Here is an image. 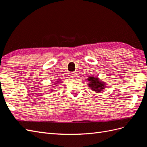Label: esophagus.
I'll return each mask as SVG.
<instances>
[{"instance_id": "34e87169", "label": "esophagus", "mask_w": 147, "mask_h": 147, "mask_svg": "<svg viewBox=\"0 0 147 147\" xmlns=\"http://www.w3.org/2000/svg\"><path fill=\"white\" fill-rule=\"evenodd\" d=\"M71 75H72L74 78H77L78 77V74L76 72H72L71 74Z\"/></svg>"}]
</instances>
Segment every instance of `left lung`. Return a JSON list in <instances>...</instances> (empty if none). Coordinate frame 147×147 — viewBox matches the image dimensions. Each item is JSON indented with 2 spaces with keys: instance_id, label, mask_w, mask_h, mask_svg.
<instances>
[{
  "instance_id": "1",
  "label": "left lung",
  "mask_w": 147,
  "mask_h": 147,
  "mask_svg": "<svg viewBox=\"0 0 147 147\" xmlns=\"http://www.w3.org/2000/svg\"><path fill=\"white\" fill-rule=\"evenodd\" d=\"M87 80L88 81V87L96 92L100 93L106 88V84L94 75L89 77Z\"/></svg>"
}]
</instances>
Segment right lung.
<instances>
[{
  "label": "right lung",
  "instance_id": "right-lung-1",
  "mask_svg": "<svg viewBox=\"0 0 147 147\" xmlns=\"http://www.w3.org/2000/svg\"><path fill=\"white\" fill-rule=\"evenodd\" d=\"M59 81H60V80H59ZM59 81H56V82H58V83H59ZM55 84H57V83H55ZM56 86H57V85H56ZM51 91H52V90H51Z\"/></svg>",
  "mask_w": 147,
  "mask_h": 147
}]
</instances>
